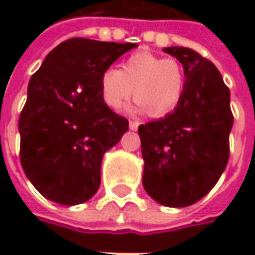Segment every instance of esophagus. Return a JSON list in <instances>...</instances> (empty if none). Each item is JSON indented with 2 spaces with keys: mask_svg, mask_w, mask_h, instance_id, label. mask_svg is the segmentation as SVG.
Here are the masks:
<instances>
[{
  "mask_svg": "<svg viewBox=\"0 0 255 255\" xmlns=\"http://www.w3.org/2000/svg\"><path fill=\"white\" fill-rule=\"evenodd\" d=\"M139 125H140V122H137V121H130L129 122V128H130V130H137Z\"/></svg>",
  "mask_w": 255,
  "mask_h": 255,
  "instance_id": "1",
  "label": "esophagus"
}]
</instances>
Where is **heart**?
I'll return each mask as SVG.
<instances>
[{
	"label": "heart",
	"instance_id": "heart-1",
	"mask_svg": "<svg viewBox=\"0 0 255 255\" xmlns=\"http://www.w3.org/2000/svg\"><path fill=\"white\" fill-rule=\"evenodd\" d=\"M105 103L115 111L130 99L134 89L137 109L160 118L177 108L184 92V72L174 58L137 52L123 61L121 69L108 68L101 78Z\"/></svg>",
	"mask_w": 255,
	"mask_h": 255
}]
</instances>
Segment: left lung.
I'll return each mask as SVG.
<instances>
[{"instance_id":"1","label":"left lung","mask_w":255,"mask_h":255,"mask_svg":"<svg viewBox=\"0 0 255 255\" xmlns=\"http://www.w3.org/2000/svg\"><path fill=\"white\" fill-rule=\"evenodd\" d=\"M163 51L180 61L186 82L170 115L139 126L143 187L163 206L187 207L216 186L229 162L234 121L230 89L214 64L197 51L184 46Z\"/></svg>"}]
</instances>
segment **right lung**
Segmentation results:
<instances>
[{
	"label": "right lung",
	"instance_id": "1",
	"mask_svg": "<svg viewBox=\"0 0 255 255\" xmlns=\"http://www.w3.org/2000/svg\"><path fill=\"white\" fill-rule=\"evenodd\" d=\"M136 46L72 38L46 55L31 76L18 122L19 159L48 200L81 204L99 189L103 154L129 128L103 102L101 78Z\"/></svg>",
	"mask_w": 255,
	"mask_h": 255
}]
</instances>
